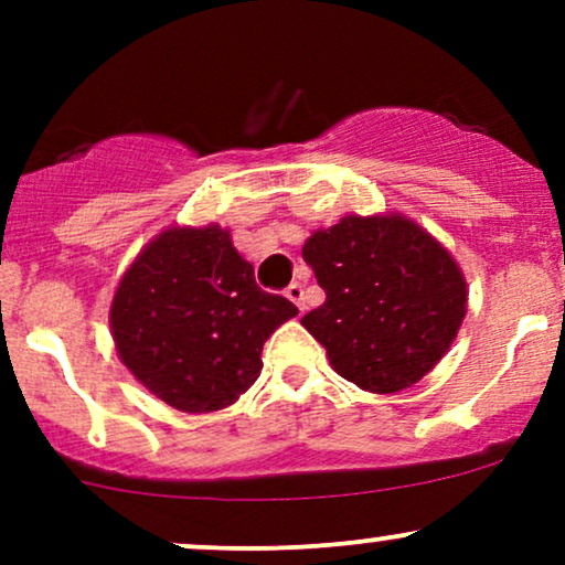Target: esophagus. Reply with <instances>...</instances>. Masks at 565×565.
I'll use <instances>...</instances> for the list:
<instances>
[{
	"instance_id": "esophagus-1",
	"label": "esophagus",
	"mask_w": 565,
	"mask_h": 565,
	"mask_svg": "<svg viewBox=\"0 0 565 565\" xmlns=\"http://www.w3.org/2000/svg\"><path fill=\"white\" fill-rule=\"evenodd\" d=\"M284 295H287V300L289 302H295L297 305V308H305V305H302V284H289V287L287 289H284Z\"/></svg>"
}]
</instances>
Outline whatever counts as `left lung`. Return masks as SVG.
Returning <instances> with one entry per match:
<instances>
[{
	"label": "left lung",
	"mask_w": 565,
	"mask_h": 565,
	"mask_svg": "<svg viewBox=\"0 0 565 565\" xmlns=\"http://www.w3.org/2000/svg\"><path fill=\"white\" fill-rule=\"evenodd\" d=\"M327 300L302 327L361 391L398 393L446 355L468 313L451 252L401 212L345 215L302 246Z\"/></svg>",
	"instance_id": "left-lung-1"
}]
</instances>
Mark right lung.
<instances>
[{
    "label": "right lung",
    "mask_w": 565,
    "mask_h": 565,
    "mask_svg": "<svg viewBox=\"0 0 565 565\" xmlns=\"http://www.w3.org/2000/svg\"><path fill=\"white\" fill-rule=\"evenodd\" d=\"M297 308L255 284L217 223L170 225L114 291L111 337L132 377L178 412L236 404L260 377L263 345Z\"/></svg>",
    "instance_id": "1"
}]
</instances>
